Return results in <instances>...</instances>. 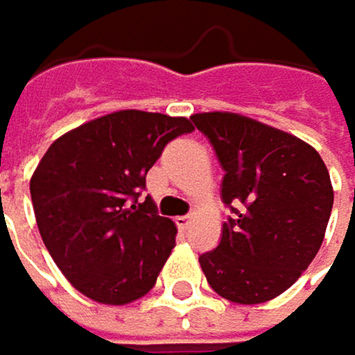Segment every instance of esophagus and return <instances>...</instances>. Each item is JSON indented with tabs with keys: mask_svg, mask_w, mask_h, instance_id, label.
Listing matches in <instances>:
<instances>
[{
	"mask_svg": "<svg viewBox=\"0 0 355 355\" xmlns=\"http://www.w3.org/2000/svg\"><path fill=\"white\" fill-rule=\"evenodd\" d=\"M175 223H178V227H180V230H188V227H190V223H192V217H190V215L175 217Z\"/></svg>",
	"mask_w": 355,
	"mask_h": 355,
	"instance_id": "34e87169",
	"label": "esophagus"
}]
</instances>
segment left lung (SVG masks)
<instances>
[{"label": "left lung", "instance_id": "8db88e82", "mask_svg": "<svg viewBox=\"0 0 355 355\" xmlns=\"http://www.w3.org/2000/svg\"><path fill=\"white\" fill-rule=\"evenodd\" d=\"M225 171L221 200L232 217L221 242L200 254L209 285L236 304H263L314 261L333 209L320 155L304 140L257 119L213 111L190 117Z\"/></svg>", "mask_w": 355, "mask_h": 355}]
</instances>
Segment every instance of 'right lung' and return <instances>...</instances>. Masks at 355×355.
<instances>
[{
	"mask_svg": "<svg viewBox=\"0 0 355 355\" xmlns=\"http://www.w3.org/2000/svg\"><path fill=\"white\" fill-rule=\"evenodd\" d=\"M186 117L115 111L60 136L31 178L41 238L87 297L121 306L153 289L178 227L138 202L146 173L167 142L190 134Z\"/></svg>",
	"mask_w": 355,
	"mask_h": 355,
	"instance_id": "obj_1",
	"label": "right lung"
}]
</instances>
